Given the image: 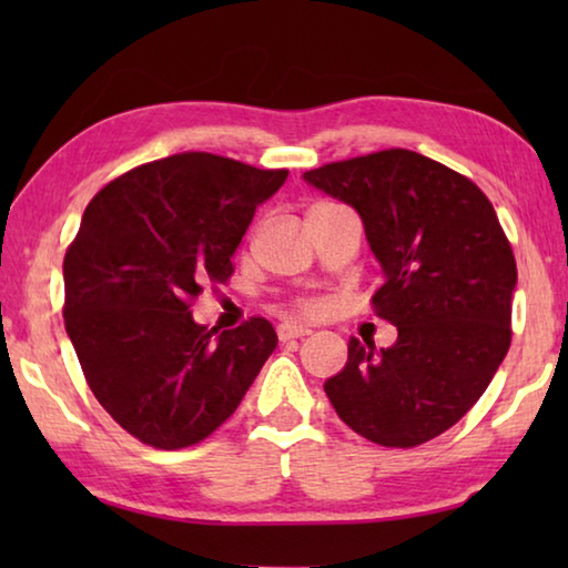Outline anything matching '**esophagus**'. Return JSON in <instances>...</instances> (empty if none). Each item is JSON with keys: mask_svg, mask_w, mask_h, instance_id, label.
<instances>
[{"mask_svg": "<svg viewBox=\"0 0 568 568\" xmlns=\"http://www.w3.org/2000/svg\"><path fill=\"white\" fill-rule=\"evenodd\" d=\"M313 331L305 328V325H297V323H281L277 325V338L281 341H293V338H305V335H311Z\"/></svg>", "mask_w": 568, "mask_h": 568, "instance_id": "obj_1", "label": "esophagus"}]
</instances>
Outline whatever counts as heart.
I'll use <instances>...</instances> for the list:
<instances>
[{"mask_svg":"<svg viewBox=\"0 0 568 568\" xmlns=\"http://www.w3.org/2000/svg\"><path fill=\"white\" fill-rule=\"evenodd\" d=\"M321 205H328V203H321ZM293 311L307 315V318H315V315H321L325 311V303L318 301V297H297L293 303Z\"/></svg>","mask_w":568,"mask_h":568,"instance_id":"obj_1","label":"heart"}]
</instances>
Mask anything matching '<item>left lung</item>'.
<instances>
[{"label": "left lung", "instance_id": "left-lung-1", "mask_svg": "<svg viewBox=\"0 0 568 568\" xmlns=\"http://www.w3.org/2000/svg\"><path fill=\"white\" fill-rule=\"evenodd\" d=\"M305 182L358 210L381 263L371 297L398 341L376 353L351 338L325 381L343 423L386 448L448 430L484 396L511 345L516 257L476 182L413 150L307 170Z\"/></svg>", "mask_w": 568, "mask_h": 568}]
</instances>
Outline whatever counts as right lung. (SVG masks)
<instances>
[{"instance_id": "add662e5", "label": "right lung", "mask_w": 568, "mask_h": 568, "mask_svg": "<svg viewBox=\"0 0 568 568\" xmlns=\"http://www.w3.org/2000/svg\"><path fill=\"white\" fill-rule=\"evenodd\" d=\"M287 170L182 152L108 182L64 255V328L94 398L142 444L178 450L233 416L277 335L207 331L190 305L233 275L255 207Z\"/></svg>"}]
</instances>
